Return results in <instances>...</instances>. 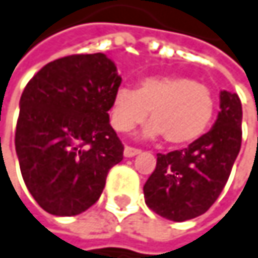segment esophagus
I'll list each match as a JSON object with an SVG mask.
<instances>
[{
    "label": "esophagus",
    "instance_id": "esophagus-1",
    "mask_svg": "<svg viewBox=\"0 0 258 258\" xmlns=\"http://www.w3.org/2000/svg\"><path fill=\"white\" fill-rule=\"evenodd\" d=\"M139 153H141V150L133 148V147H125V150H123V156L125 157H133V156H138Z\"/></svg>",
    "mask_w": 258,
    "mask_h": 258
}]
</instances>
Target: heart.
Wrapping results in <instances>:
<instances>
[{
  "mask_svg": "<svg viewBox=\"0 0 258 258\" xmlns=\"http://www.w3.org/2000/svg\"><path fill=\"white\" fill-rule=\"evenodd\" d=\"M148 114L153 120L145 130L148 138L163 135L171 145H185L207 132L214 114V98L205 84L177 75L150 76L141 79L136 90H116L111 125L117 132H132Z\"/></svg>",
  "mask_w": 258,
  "mask_h": 258,
  "instance_id": "b5f03b06",
  "label": "heart"
}]
</instances>
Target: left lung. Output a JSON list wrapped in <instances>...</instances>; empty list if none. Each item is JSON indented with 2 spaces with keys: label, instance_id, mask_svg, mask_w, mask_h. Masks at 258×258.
I'll return each instance as SVG.
<instances>
[{
  "label": "left lung",
  "instance_id": "1",
  "mask_svg": "<svg viewBox=\"0 0 258 258\" xmlns=\"http://www.w3.org/2000/svg\"><path fill=\"white\" fill-rule=\"evenodd\" d=\"M242 147V102L222 91L220 111L208 133L188 148L157 154L144 185L145 204L156 214L185 222L207 213L223 191Z\"/></svg>",
  "mask_w": 258,
  "mask_h": 258
}]
</instances>
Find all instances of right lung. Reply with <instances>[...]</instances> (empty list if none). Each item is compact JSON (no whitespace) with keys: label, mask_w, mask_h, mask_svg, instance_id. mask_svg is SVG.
Returning <instances> with one entry per match:
<instances>
[{"label":"right lung","mask_w":258,"mask_h":258,"mask_svg":"<svg viewBox=\"0 0 258 258\" xmlns=\"http://www.w3.org/2000/svg\"><path fill=\"white\" fill-rule=\"evenodd\" d=\"M122 78L104 53L70 54L26 85L15 132L24 183L53 216H76L101 197L123 145L108 110Z\"/></svg>","instance_id":"1"}]
</instances>
